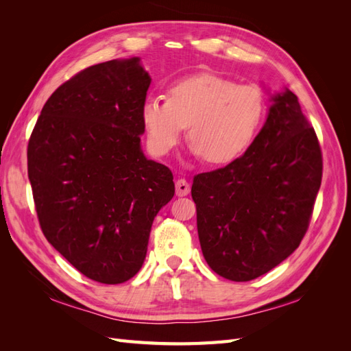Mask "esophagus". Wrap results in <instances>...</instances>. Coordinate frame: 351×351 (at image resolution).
I'll return each instance as SVG.
<instances>
[{"label":"esophagus","mask_w":351,"mask_h":351,"mask_svg":"<svg viewBox=\"0 0 351 351\" xmlns=\"http://www.w3.org/2000/svg\"><path fill=\"white\" fill-rule=\"evenodd\" d=\"M190 193V184L184 178H178L176 182V195L177 196H187Z\"/></svg>","instance_id":"34e87169"}]
</instances>
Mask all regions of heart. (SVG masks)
Segmentation results:
<instances>
[{"label":"heart","instance_id":"1","mask_svg":"<svg viewBox=\"0 0 351 351\" xmlns=\"http://www.w3.org/2000/svg\"><path fill=\"white\" fill-rule=\"evenodd\" d=\"M267 102L254 84H237L215 73H199L173 83L167 99L142 105L149 149L164 156L189 129L193 152L206 162L224 165L246 154L261 130Z\"/></svg>","mask_w":351,"mask_h":351}]
</instances>
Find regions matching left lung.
Segmentation results:
<instances>
[{"instance_id": "obj_1", "label": "left lung", "mask_w": 351, "mask_h": 351, "mask_svg": "<svg viewBox=\"0 0 351 351\" xmlns=\"http://www.w3.org/2000/svg\"><path fill=\"white\" fill-rule=\"evenodd\" d=\"M321 182L319 141L285 89L272 97L246 154L193 178L197 234L210 269L241 282L289 258L309 228Z\"/></svg>"}]
</instances>
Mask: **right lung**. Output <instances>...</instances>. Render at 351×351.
Here are the masks:
<instances>
[{
  "instance_id": "1",
  "label": "right lung",
  "mask_w": 351,
  "mask_h": 351,
  "mask_svg": "<svg viewBox=\"0 0 351 351\" xmlns=\"http://www.w3.org/2000/svg\"><path fill=\"white\" fill-rule=\"evenodd\" d=\"M149 84L139 58L84 69L51 95L27 145L42 232L102 284L139 272L154 218L176 192L169 168L141 149Z\"/></svg>"
}]
</instances>
